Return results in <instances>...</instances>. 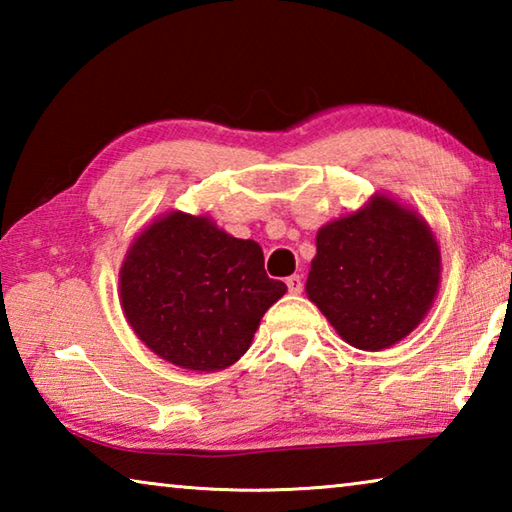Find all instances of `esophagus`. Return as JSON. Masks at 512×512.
Returning <instances> with one entry per match:
<instances>
[{"instance_id": "34e87169", "label": "esophagus", "mask_w": 512, "mask_h": 512, "mask_svg": "<svg viewBox=\"0 0 512 512\" xmlns=\"http://www.w3.org/2000/svg\"><path fill=\"white\" fill-rule=\"evenodd\" d=\"M287 287H289V293H300L302 291V277L300 275L287 277Z\"/></svg>"}]
</instances>
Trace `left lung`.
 Returning <instances> with one entry per match:
<instances>
[{
  "instance_id": "obj_1",
  "label": "left lung",
  "mask_w": 512,
  "mask_h": 512,
  "mask_svg": "<svg viewBox=\"0 0 512 512\" xmlns=\"http://www.w3.org/2000/svg\"><path fill=\"white\" fill-rule=\"evenodd\" d=\"M440 282V250L418 214L386 196L318 230L307 296L343 341L384 350L427 316Z\"/></svg>"
}]
</instances>
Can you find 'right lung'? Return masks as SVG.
Returning a JSON list of instances; mask_svg holds the SVG:
<instances>
[{
	"label": "right lung",
	"instance_id": "add662e5",
	"mask_svg": "<svg viewBox=\"0 0 512 512\" xmlns=\"http://www.w3.org/2000/svg\"><path fill=\"white\" fill-rule=\"evenodd\" d=\"M119 291L146 348L173 366L214 372L250 348L287 284L266 275L253 239L230 237L207 216L171 212L128 248Z\"/></svg>",
	"mask_w": 512,
	"mask_h": 512
}]
</instances>
